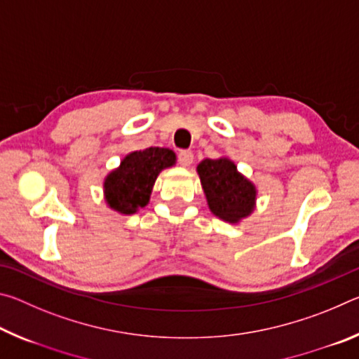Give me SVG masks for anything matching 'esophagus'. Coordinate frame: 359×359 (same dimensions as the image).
I'll list each match as a JSON object with an SVG mask.
<instances>
[{"label": "esophagus", "instance_id": "1", "mask_svg": "<svg viewBox=\"0 0 359 359\" xmlns=\"http://www.w3.org/2000/svg\"><path fill=\"white\" fill-rule=\"evenodd\" d=\"M179 163L182 166H185V168H188L193 163V154L190 150H180V154H179Z\"/></svg>", "mask_w": 359, "mask_h": 359}]
</instances>
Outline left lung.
I'll list each match as a JSON object with an SVG mask.
<instances>
[{
  "instance_id": "left-lung-1",
  "label": "left lung",
  "mask_w": 359,
  "mask_h": 359,
  "mask_svg": "<svg viewBox=\"0 0 359 359\" xmlns=\"http://www.w3.org/2000/svg\"><path fill=\"white\" fill-rule=\"evenodd\" d=\"M196 172L212 214L229 224H239L257 209V185L228 156L205 158Z\"/></svg>"
}]
</instances>
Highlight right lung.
Listing matches in <instances>:
<instances>
[{
    "instance_id": "obj_1",
    "label": "right lung",
    "mask_w": 359,
    "mask_h": 359,
    "mask_svg": "<svg viewBox=\"0 0 359 359\" xmlns=\"http://www.w3.org/2000/svg\"><path fill=\"white\" fill-rule=\"evenodd\" d=\"M175 163L177 156L166 147L130 151L102 180V193L107 208L120 215L136 214L149 204L160 172L172 168Z\"/></svg>"
}]
</instances>
